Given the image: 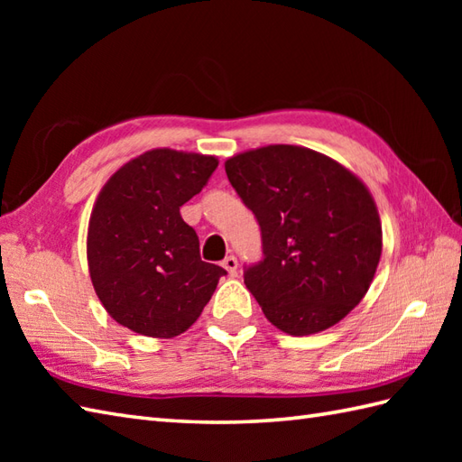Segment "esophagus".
<instances>
[{
  "label": "esophagus",
  "mask_w": 462,
  "mask_h": 462,
  "mask_svg": "<svg viewBox=\"0 0 462 462\" xmlns=\"http://www.w3.org/2000/svg\"><path fill=\"white\" fill-rule=\"evenodd\" d=\"M222 268L230 273V276H234V273H236V270H238V260L234 258V256H226L224 260H222Z\"/></svg>",
  "instance_id": "34e87169"
}]
</instances>
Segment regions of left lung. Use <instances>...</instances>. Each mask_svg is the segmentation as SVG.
I'll list each match as a JSON object with an SVG mask.
<instances>
[{
	"label": "left lung",
	"instance_id": "8db88e82",
	"mask_svg": "<svg viewBox=\"0 0 462 462\" xmlns=\"http://www.w3.org/2000/svg\"><path fill=\"white\" fill-rule=\"evenodd\" d=\"M226 174L262 230L263 260L244 283L272 326L310 336L365 296L383 248L369 189L306 146L268 144L230 156Z\"/></svg>",
	"mask_w": 462,
	"mask_h": 462
}]
</instances>
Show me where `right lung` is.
<instances>
[{"label": "right lung", "mask_w": 462, "mask_h": 462, "mask_svg": "<svg viewBox=\"0 0 462 462\" xmlns=\"http://www.w3.org/2000/svg\"><path fill=\"white\" fill-rule=\"evenodd\" d=\"M218 166L212 154L152 149L123 164L97 196L87 262L95 293L121 326L169 339L199 319L226 270L200 260L180 206Z\"/></svg>", "instance_id": "1"}]
</instances>
